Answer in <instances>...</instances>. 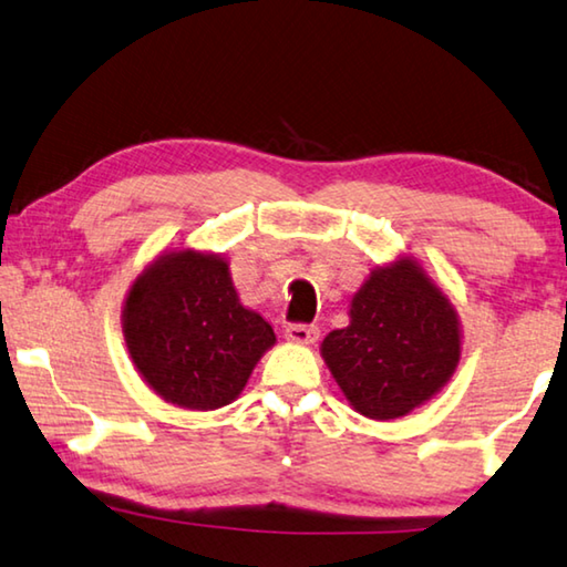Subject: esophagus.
<instances>
[{"mask_svg": "<svg viewBox=\"0 0 567 567\" xmlns=\"http://www.w3.org/2000/svg\"><path fill=\"white\" fill-rule=\"evenodd\" d=\"M318 336H320L318 326H308V322H290V326L285 328V338L292 340V343H300V346L316 343Z\"/></svg>", "mask_w": 567, "mask_h": 567, "instance_id": "obj_1", "label": "esophagus"}]
</instances>
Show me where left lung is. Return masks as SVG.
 Wrapping results in <instances>:
<instances>
[{
  "instance_id": "left-lung-1",
  "label": "left lung",
  "mask_w": 567,
  "mask_h": 567,
  "mask_svg": "<svg viewBox=\"0 0 567 567\" xmlns=\"http://www.w3.org/2000/svg\"><path fill=\"white\" fill-rule=\"evenodd\" d=\"M332 379L368 419L406 416L452 379L460 320L411 257L373 269L350 302V322L322 340Z\"/></svg>"
}]
</instances>
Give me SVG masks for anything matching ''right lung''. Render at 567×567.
<instances>
[{
	"label": "right lung",
	"mask_w": 567,
	"mask_h": 567,
	"mask_svg": "<svg viewBox=\"0 0 567 567\" xmlns=\"http://www.w3.org/2000/svg\"><path fill=\"white\" fill-rule=\"evenodd\" d=\"M123 336L141 379L192 411L235 401L275 346L272 326L239 302L229 265L194 249L143 269L123 305Z\"/></svg>",
	"instance_id": "obj_1"
}]
</instances>
